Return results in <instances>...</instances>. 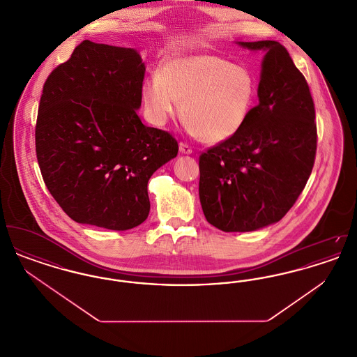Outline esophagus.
<instances>
[{"label": "esophagus", "instance_id": "obj_1", "mask_svg": "<svg viewBox=\"0 0 357 357\" xmlns=\"http://www.w3.org/2000/svg\"><path fill=\"white\" fill-rule=\"evenodd\" d=\"M179 153L182 155H190L192 153V150L190 146H187L186 143H179Z\"/></svg>", "mask_w": 357, "mask_h": 357}]
</instances>
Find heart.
<instances>
[{"instance_id":"heart-1","label":"heart","mask_w":357,"mask_h":357,"mask_svg":"<svg viewBox=\"0 0 357 357\" xmlns=\"http://www.w3.org/2000/svg\"><path fill=\"white\" fill-rule=\"evenodd\" d=\"M149 118L158 126L178 115L192 135L217 144L237 135L255 98V79L245 66L208 53H182L165 61L142 89Z\"/></svg>"}]
</instances>
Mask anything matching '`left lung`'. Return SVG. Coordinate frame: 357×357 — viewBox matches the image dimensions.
<instances>
[{"mask_svg":"<svg viewBox=\"0 0 357 357\" xmlns=\"http://www.w3.org/2000/svg\"><path fill=\"white\" fill-rule=\"evenodd\" d=\"M262 51L258 105L237 135L199 158V199L207 222L226 233L280 221L313 169L314 104L303 73L277 41H236Z\"/></svg>","mask_w":357,"mask_h":357,"instance_id":"left-lung-1","label":"left lung"}]
</instances>
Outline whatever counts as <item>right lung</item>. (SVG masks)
<instances>
[{
  "mask_svg": "<svg viewBox=\"0 0 357 357\" xmlns=\"http://www.w3.org/2000/svg\"><path fill=\"white\" fill-rule=\"evenodd\" d=\"M146 66L134 48L84 40L48 76L36 153L45 186L69 218L108 230L147 220V185L178 153L172 136L137 116Z\"/></svg>",
  "mask_w": 357,
  "mask_h": 357,
  "instance_id": "right-lung-1",
  "label": "right lung"
}]
</instances>
